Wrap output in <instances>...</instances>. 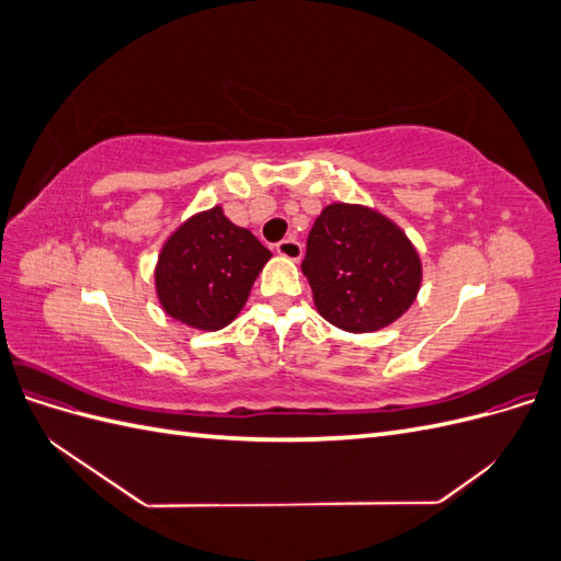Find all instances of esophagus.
Masks as SVG:
<instances>
[{"label": "esophagus", "instance_id": "34e87169", "mask_svg": "<svg viewBox=\"0 0 561 561\" xmlns=\"http://www.w3.org/2000/svg\"><path fill=\"white\" fill-rule=\"evenodd\" d=\"M276 252L285 260L297 262V260H301V243L295 239H283L280 243H276Z\"/></svg>", "mask_w": 561, "mask_h": 561}]
</instances>
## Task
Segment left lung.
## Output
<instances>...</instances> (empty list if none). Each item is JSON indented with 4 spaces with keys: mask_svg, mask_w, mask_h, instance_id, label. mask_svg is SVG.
I'll use <instances>...</instances> for the list:
<instances>
[{
    "mask_svg": "<svg viewBox=\"0 0 561 561\" xmlns=\"http://www.w3.org/2000/svg\"><path fill=\"white\" fill-rule=\"evenodd\" d=\"M301 271L318 313L353 334L396 322L414 304L423 276L407 233L393 219L358 203L322 208Z\"/></svg>",
    "mask_w": 561,
    "mask_h": 561,
    "instance_id": "left-lung-1",
    "label": "left lung"
}]
</instances>
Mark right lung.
Instances as JSON below:
<instances>
[{"label": "right lung", "mask_w": 561, "mask_h": 561, "mask_svg": "<svg viewBox=\"0 0 561 561\" xmlns=\"http://www.w3.org/2000/svg\"><path fill=\"white\" fill-rule=\"evenodd\" d=\"M271 252L236 227L222 206L192 215L159 252L154 271L163 311L194 330L215 332L241 313Z\"/></svg>", "instance_id": "right-lung-1"}]
</instances>
